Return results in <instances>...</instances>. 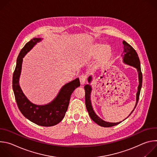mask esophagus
I'll return each instance as SVG.
<instances>
[{"mask_svg":"<svg viewBox=\"0 0 157 157\" xmlns=\"http://www.w3.org/2000/svg\"><path fill=\"white\" fill-rule=\"evenodd\" d=\"M86 78H87V76L84 75H82L79 76V81H80V83L81 85H83L85 84L86 81Z\"/></svg>","mask_w":157,"mask_h":157,"instance_id":"34e87169","label":"esophagus"}]
</instances>
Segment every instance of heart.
<instances>
[{
    "mask_svg": "<svg viewBox=\"0 0 157 157\" xmlns=\"http://www.w3.org/2000/svg\"><path fill=\"white\" fill-rule=\"evenodd\" d=\"M100 55V59L102 61L107 59L111 55V51L108 47H102V46H98L93 52V56H96Z\"/></svg>",
    "mask_w": 157,
    "mask_h": 157,
    "instance_id": "heart-1",
    "label": "heart"
}]
</instances>
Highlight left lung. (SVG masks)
<instances>
[{"mask_svg":"<svg viewBox=\"0 0 157 157\" xmlns=\"http://www.w3.org/2000/svg\"><path fill=\"white\" fill-rule=\"evenodd\" d=\"M122 43L124 44V52H123L124 53H123L124 54V57H123L124 63L136 68L137 70V71H138V74H139V86H138V91H137V95H136V96H137L136 104V106H135V107H134L133 110L131 112V113H130V114H131L133 113V111L134 110V109H136V107L137 106V104L138 103L139 99L140 90H141L142 84V71H141L140 59H139V56H138L136 51L134 50L132 46H130V44L128 43H127L125 41H123ZM91 80H92L91 76H89L88 82H90ZM84 90H85V103H86V109H87V110L88 112L89 116H90V117L91 118V119L94 122H95L99 125L102 126V127H113V126L118 125L119 124H120L122 122L121 121V122H116V123L108 122H105V121L102 120L99 117H98L96 114V113H94V111L93 109L91 99H90V95H91V90H92L91 86L89 84H86L84 86ZM130 114L128 116H130Z\"/></svg>","mask_w":157,"mask_h":157,"instance_id":"left-lung-1","label":"left lung"}]
</instances>
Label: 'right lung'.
Segmentation results:
<instances>
[{
	"label": "right lung",
	"mask_w": 157,
	"mask_h": 157,
	"mask_svg": "<svg viewBox=\"0 0 157 157\" xmlns=\"http://www.w3.org/2000/svg\"><path fill=\"white\" fill-rule=\"evenodd\" d=\"M41 38H35L25 44L18 56L15 71L13 74L12 87L18 107L21 114L31 122L44 127L53 126L64 118L68 109L71 94L80 86L79 78L64 85L53 101L50 103L38 105L32 103L25 97L19 85L23 58Z\"/></svg>",
	"instance_id": "right-lung-1"
}]
</instances>
